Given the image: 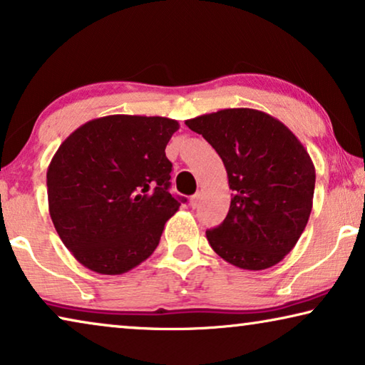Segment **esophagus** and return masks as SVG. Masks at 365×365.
<instances>
[{
    "label": "esophagus",
    "mask_w": 365,
    "mask_h": 365,
    "mask_svg": "<svg viewBox=\"0 0 365 365\" xmlns=\"http://www.w3.org/2000/svg\"><path fill=\"white\" fill-rule=\"evenodd\" d=\"M200 198H201L200 193H195L193 197L190 198V205H192V208H197V206L200 205Z\"/></svg>",
    "instance_id": "34e87169"
}]
</instances>
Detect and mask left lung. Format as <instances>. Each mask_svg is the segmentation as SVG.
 Wrapping results in <instances>:
<instances>
[{
	"mask_svg": "<svg viewBox=\"0 0 365 365\" xmlns=\"http://www.w3.org/2000/svg\"><path fill=\"white\" fill-rule=\"evenodd\" d=\"M221 157L232 190L226 220L206 231L213 251L244 270L279 264L295 247L313 208L314 165L284 123L251 108L185 121Z\"/></svg>",
	"mask_w": 365,
	"mask_h": 365,
	"instance_id": "left-lung-1",
	"label": "left lung"
}]
</instances>
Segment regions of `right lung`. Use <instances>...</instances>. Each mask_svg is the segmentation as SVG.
<instances>
[{"instance_id": "1", "label": "right lung", "mask_w": 365, "mask_h": 365, "mask_svg": "<svg viewBox=\"0 0 365 365\" xmlns=\"http://www.w3.org/2000/svg\"><path fill=\"white\" fill-rule=\"evenodd\" d=\"M180 124L162 116L91 119L47 168L48 213L73 257L103 275L138 267L159 246L185 198L168 193L165 148Z\"/></svg>"}]
</instances>
